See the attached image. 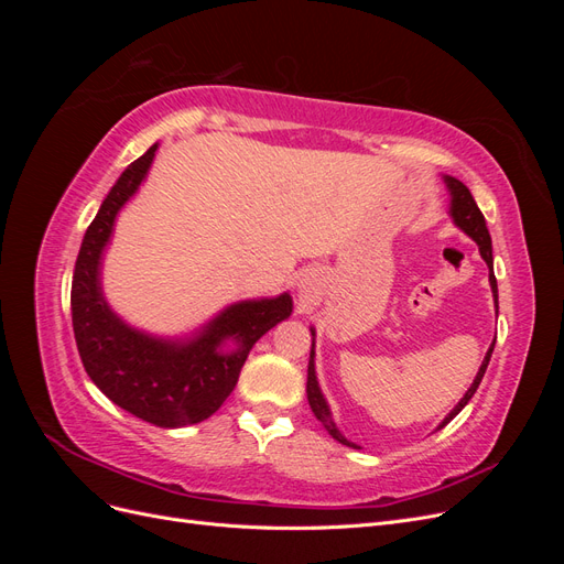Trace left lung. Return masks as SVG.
<instances>
[{"instance_id":"1","label":"left lung","mask_w":564,"mask_h":564,"mask_svg":"<svg viewBox=\"0 0 564 564\" xmlns=\"http://www.w3.org/2000/svg\"><path fill=\"white\" fill-rule=\"evenodd\" d=\"M445 183H447V191H449V197H452V199H449V216H452V220H454V226L464 230V232L470 237V240H473L477 247H480V256H482L487 268H489V284H491V294H494V308H497V313H499V286H497V278H494L491 237H489V230H487V224H485V216H482L480 209H477V204H475L470 191H468V187H466L464 183H460V181L454 178V176H445ZM311 334H313V348H311V360H308V386H305V392H308V402H311L313 414L317 416V421L324 425V429H327V433H329L334 440L340 442V445L352 447V449H360V447L355 445V442L346 440V435L336 429V423H334V419H332V409H329L327 400H324V395H322L319 383H317V373H315V329H313V327H311ZM494 344H497V338H494ZM494 344L489 346V350H487V355H485V360H482L480 369H477L475 381H473L470 388L466 390V395L460 398V402L445 416V421H442V423L437 425V431L445 429V425H447V423L460 412V409H464V406L470 402V398L475 395V390H477V386H480V381H482V377H485V371H487L489 357H491V352H494Z\"/></svg>"}]
</instances>
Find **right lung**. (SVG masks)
Wrapping results in <instances>:
<instances>
[{
	"label": "right lung",
	"instance_id": "right-lung-1",
	"mask_svg": "<svg viewBox=\"0 0 564 564\" xmlns=\"http://www.w3.org/2000/svg\"><path fill=\"white\" fill-rule=\"evenodd\" d=\"M158 143L131 162L84 232L73 275V329L89 379L117 406L160 429L209 419L237 386L247 355L265 332L292 315L286 292L237 301L183 338L152 336L119 317L104 296L100 265L117 214L135 195Z\"/></svg>",
	"mask_w": 564,
	"mask_h": 564
}]
</instances>
